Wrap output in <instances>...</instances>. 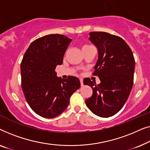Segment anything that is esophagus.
Returning a JSON list of instances; mask_svg holds the SVG:
<instances>
[{"mask_svg":"<svg viewBox=\"0 0 150 150\" xmlns=\"http://www.w3.org/2000/svg\"><path fill=\"white\" fill-rule=\"evenodd\" d=\"M79 80H80V83H81V86H83V79H82V78H80Z\"/></svg>","mask_w":150,"mask_h":150,"instance_id":"1","label":"esophagus"}]
</instances>
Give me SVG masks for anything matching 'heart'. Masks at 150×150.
I'll list each match as a JSON object with an SVG mask.
<instances>
[{"instance_id":"obj_1","label":"heart","mask_w":150,"mask_h":150,"mask_svg":"<svg viewBox=\"0 0 150 150\" xmlns=\"http://www.w3.org/2000/svg\"><path fill=\"white\" fill-rule=\"evenodd\" d=\"M91 47H92L91 45H87V44H85V45H82V47H81L82 51H83V50H86V49H88V48Z\"/></svg>"}]
</instances>
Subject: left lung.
I'll use <instances>...</instances> for the list:
<instances>
[{"instance_id":"obj_1","label":"left lung","mask_w":150,"mask_h":150,"mask_svg":"<svg viewBox=\"0 0 150 150\" xmlns=\"http://www.w3.org/2000/svg\"><path fill=\"white\" fill-rule=\"evenodd\" d=\"M89 40L98 49V56L94 75L100 83L89 78L83 83L92 88L93 94L86 104L94 114L113 116L125 104L133 85L135 61L128 44L117 36L105 32L90 33Z\"/></svg>"}]
</instances>
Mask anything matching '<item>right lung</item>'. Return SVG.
<instances>
[{
	"instance_id": "obj_1",
	"label": "right lung",
	"mask_w": 150,
	"mask_h": 150,
	"mask_svg": "<svg viewBox=\"0 0 150 150\" xmlns=\"http://www.w3.org/2000/svg\"><path fill=\"white\" fill-rule=\"evenodd\" d=\"M72 39L62 35H48L30 44L21 62L22 88L26 100L40 116L53 118L61 114L69 98L80 88L79 79L69 76L58 77L55 69Z\"/></svg>"
}]
</instances>
